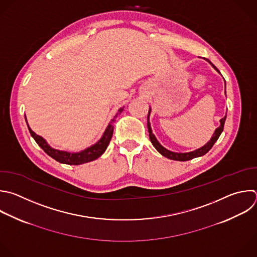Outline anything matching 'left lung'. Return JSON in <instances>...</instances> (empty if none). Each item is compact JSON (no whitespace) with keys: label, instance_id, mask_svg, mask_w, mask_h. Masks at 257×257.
Returning a JSON list of instances; mask_svg holds the SVG:
<instances>
[{"label":"left lung","instance_id":"8db88e82","mask_svg":"<svg viewBox=\"0 0 257 257\" xmlns=\"http://www.w3.org/2000/svg\"><path fill=\"white\" fill-rule=\"evenodd\" d=\"M207 60H208V61L212 64V66L219 72L218 68H217L209 59H207ZM225 94H226V92H225ZM149 114H150V110H149L148 116H147V128H148L149 138H150V141H151L152 145H153V146L156 148V150H157L161 155H163L164 157L169 158V159H173V160H180V161L190 160V159H193V158H195V157H199V156H202V155L206 154V153L213 147V145L215 144V142L218 140L219 136L221 135V133H222V131H223V129H224V124H225V120H226V116L220 120L221 125L216 129V131H215V133L213 134V137L211 138V140H210L205 146H203L202 148H199V149H197V150H195V151L188 152V153H176V152H172V151H169V150L165 149V148H164L163 146H161V145L159 144V142L156 140L155 136L152 134L151 127H150V123H149V120H148Z\"/></svg>","mask_w":257,"mask_h":257}]
</instances>
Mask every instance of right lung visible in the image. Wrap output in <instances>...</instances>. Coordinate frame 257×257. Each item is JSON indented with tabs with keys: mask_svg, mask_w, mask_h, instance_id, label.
Returning a JSON list of instances; mask_svg holds the SVG:
<instances>
[{
	"mask_svg": "<svg viewBox=\"0 0 257 257\" xmlns=\"http://www.w3.org/2000/svg\"><path fill=\"white\" fill-rule=\"evenodd\" d=\"M122 111H123V109H120L118 111V113L115 115V117L111 120L110 124L108 125L103 137L95 145L87 148L83 151H80L78 153H68V152L53 149L46 143V141L41 136L34 133L30 129L29 126H28V129H29L31 136L36 141V143L53 159H55L56 161H58L60 163H65V164H70V165H78V164H82L85 162L93 161V160L97 159L98 157H100L105 152V150L108 147V145L111 141V138L113 136V131H114L113 123L116 121L115 119ZM26 123H27V120H26Z\"/></svg>",
	"mask_w": 257,
	"mask_h": 257,
	"instance_id": "add662e5",
	"label": "right lung"
}]
</instances>
